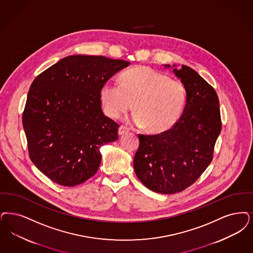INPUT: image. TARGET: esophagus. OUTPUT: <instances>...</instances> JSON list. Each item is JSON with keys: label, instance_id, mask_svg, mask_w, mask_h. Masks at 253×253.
Wrapping results in <instances>:
<instances>
[{"label": "esophagus", "instance_id": "obj_1", "mask_svg": "<svg viewBox=\"0 0 253 253\" xmlns=\"http://www.w3.org/2000/svg\"><path fill=\"white\" fill-rule=\"evenodd\" d=\"M130 131V129L128 128V127H126V126H121L120 127V129H119V134L120 135H122V134H126V133H128Z\"/></svg>", "mask_w": 253, "mask_h": 253}]
</instances>
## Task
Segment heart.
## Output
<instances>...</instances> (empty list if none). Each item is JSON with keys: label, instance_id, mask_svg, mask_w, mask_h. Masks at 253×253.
Wrapping results in <instances>:
<instances>
[{"label": "heart", "instance_id": "b5f03b06", "mask_svg": "<svg viewBox=\"0 0 253 253\" xmlns=\"http://www.w3.org/2000/svg\"><path fill=\"white\" fill-rule=\"evenodd\" d=\"M101 100L103 111L112 119H119L133 105V122L157 133L169 130L179 120L186 92L182 82L141 66L123 72L121 84L105 83Z\"/></svg>", "mask_w": 253, "mask_h": 253}]
</instances>
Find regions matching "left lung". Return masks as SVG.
<instances>
[{"label":"left lung","instance_id":"1","mask_svg":"<svg viewBox=\"0 0 253 253\" xmlns=\"http://www.w3.org/2000/svg\"><path fill=\"white\" fill-rule=\"evenodd\" d=\"M173 71L186 91L182 116L168 131L138 134L139 147L133 158L140 182L161 194L183 191L201 177L212 162L222 126L218 97L212 85L187 66Z\"/></svg>","mask_w":253,"mask_h":253}]
</instances>
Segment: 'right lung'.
<instances>
[{"mask_svg":"<svg viewBox=\"0 0 253 253\" xmlns=\"http://www.w3.org/2000/svg\"><path fill=\"white\" fill-rule=\"evenodd\" d=\"M130 62L71 55L33 81L22 114L32 162L63 186L87 181L100 167L101 146L119 138L120 125L101 110V89Z\"/></svg>","mask_w":253,"mask_h":253,"instance_id":"1","label":"right lung"}]
</instances>
